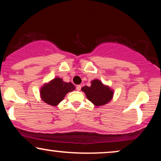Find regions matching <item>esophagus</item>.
<instances>
[{
  "label": "esophagus",
  "instance_id": "obj_1",
  "mask_svg": "<svg viewBox=\"0 0 161 161\" xmlns=\"http://www.w3.org/2000/svg\"><path fill=\"white\" fill-rule=\"evenodd\" d=\"M81 88H82V86H81L80 85H78V86H76V90H77V91H80Z\"/></svg>",
  "mask_w": 161,
  "mask_h": 161
}]
</instances>
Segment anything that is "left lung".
Here are the masks:
<instances>
[{
  "label": "left lung",
  "instance_id": "left-lung-1",
  "mask_svg": "<svg viewBox=\"0 0 161 161\" xmlns=\"http://www.w3.org/2000/svg\"><path fill=\"white\" fill-rule=\"evenodd\" d=\"M82 91L86 94L87 98L95 106H103L110 102L114 96V90L108 86L103 84L99 79H94L91 86H84Z\"/></svg>",
  "mask_w": 161,
  "mask_h": 161
}]
</instances>
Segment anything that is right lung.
I'll return each instance as SVG.
<instances>
[{"label":"right lung","mask_w":161,"mask_h":161,"mask_svg":"<svg viewBox=\"0 0 161 161\" xmlns=\"http://www.w3.org/2000/svg\"><path fill=\"white\" fill-rule=\"evenodd\" d=\"M75 88L73 83L64 82L61 78L56 77L41 87V98L46 104L55 107L64 100L68 92Z\"/></svg>","instance_id":"add662e5"}]
</instances>
